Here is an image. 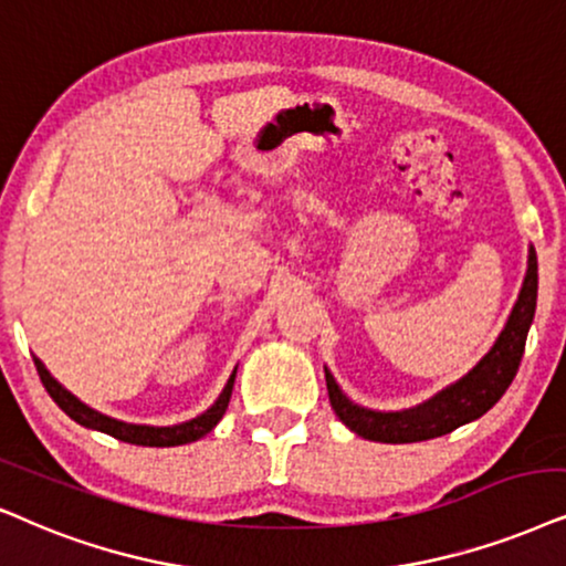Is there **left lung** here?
I'll return each mask as SVG.
<instances>
[{
  "mask_svg": "<svg viewBox=\"0 0 566 566\" xmlns=\"http://www.w3.org/2000/svg\"><path fill=\"white\" fill-rule=\"evenodd\" d=\"M535 297H538V259H535V250L531 248L527 274L525 282H522L517 303L512 307V316L506 321L504 332L499 334L496 345L491 347V353L468 376L447 386L428 402L410 407V410L376 412L349 402L336 386L334 376L326 370L328 402H332L336 418L363 439L381 443L436 439V436L452 433L454 428L481 418L483 412H489L502 399L504 391L510 389L512 378L517 376L522 353H525L527 328H531L535 316Z\"/></svg>",
  "mask_w": 566,
  "mask_h": 566,
  "instance_id": "8db88e82",
  "label": "left lung"
}]
</instances>
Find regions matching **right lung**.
<instances>
[{
    "label": "right lung",
    "mask_w": 566,
    "mask_h": 566,
    "mask_svg": "<svg viewBox=\"0 0 566 566\" xmlns=\"http://www.w3.org/2000/svg\"><path fill=\"white\" fill-rule=\"evenodd\" d=\"M33 363H35V370H39V376H41V384H44V389L49 391V397H52L54 402L60 405V410L67 412L70 418L75 420V423H81L85 428H93V431L109 433L119 441L138 443V447H180V443L198 441L200 436L209 433L211 428L217 426L221 418H224L227 405H230V397H232V384H234V374H232L230 381H227V386H224V391H221L211 410H206L203 415H198V418L188 420V423L171 426V428L130 426V423H123V420L106 418V415L91 410L88 405H83L81 399L73 397L67 389H64V386L54 381V376L49 374V370L44 368V363H41L39 357H35Z\"/></svg>",
    "instance_id": "right-lung-1"
}]
</instances>
